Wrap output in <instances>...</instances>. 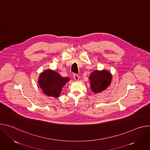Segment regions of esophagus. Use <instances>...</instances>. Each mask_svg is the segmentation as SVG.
Segmentation results:
<instances>
[{"instance_id": "1", "label": "esophagus", "mask_w": 150, "mask_h": 150, "mask_svg": "<svg viewBox=\"0 0 150 150\" xmlns=\"http://www.w3.org/2000/svg\"><path fill=\"white\" fill-rule=\"evenodd\" d=\"M74 79H75V81H79V76L78 75H76V74H74Z\"/></svg>"}]
</instances>
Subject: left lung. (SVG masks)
<instances>
[{
    "mask_svg": "<svg viewBox=\"0 0 150 150\" xmlns=\"http://www.w3.org/2000/svg\"><path fill=\"white\" fill-rule=\"evenodd\" d=\"M112 77V74L107 70L93 71L89 77L92 91L97 94L105 90L110 85Z\"/></svg>",
    "mask_w": 150,
    "mask_h": 150,
    "instance_id": "1",
    "label": "left lung"
}]
</instances>
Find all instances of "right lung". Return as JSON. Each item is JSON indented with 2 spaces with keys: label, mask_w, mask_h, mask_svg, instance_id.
<instances>
[{
  "label": "right lung",
  "mask_w": 150,
  "mask_h": 150,
  "mask_svg": "<svg viewBox=\"0 0 150 150\" xmlns=\"http://www.w3.org/2000/svg\"><path fill=\"white\" fill-rule=\"evenodd\" d=\"M69 80V78L62 77L56 71L49 69L40 74L38 83L45 94L57 98L64 85Z\"/></svg>",
  "instance_id": "1"
}]
</instances>
